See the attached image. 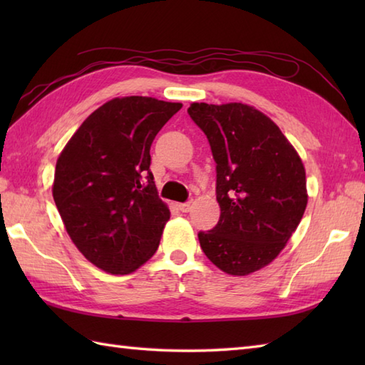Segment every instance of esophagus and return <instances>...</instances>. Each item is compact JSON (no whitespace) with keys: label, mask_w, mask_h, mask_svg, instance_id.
<instances>
[{"label":"esophagus","mask_w":365,"mask_h":365,"mask_svg":"<svg viewBox=\"0 0 365 365\" xmlns=\"http://www.w3.org/2000/svg\"><path fill=\"white\" fill-rule=\"evenodd\" d=\"M178 210L183 212V213H188L191 210V202H183V204H178Z\"/></svg>","instance_id":"esophagus-1"}]
</instances>
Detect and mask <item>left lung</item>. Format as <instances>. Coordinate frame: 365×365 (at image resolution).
<instances>
[{
  "mask_svg": "<svg viewBox=\"0 0 365 365\" xmlns=\"http://www.w3.org/2000/svg\"><path fill=\"white\" fill-rule=\"evenodd\" d=\"M216 163L221 215L199 232L204 254L224 273L246 276L273 262L304 215L306 170L268 115L243 103H191Z\"/></svg>",
  "mask_w": 365,
  "mask_h": 365,
  "instance_id": "left-lung-1",
  "label": "left lung"
}]
</instances>
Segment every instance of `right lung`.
I'll return each mask as SVG.
<instances>
[{"mask_svg": "<svg viewBox=\"0 0 365 365\" xmlns=\"http://www.w3.org/2000/svg\"><path fill=\"white\" fill-rule=\"evenodd\" d=\"M182 103L113 98L61 152L53 199L68 237L91 263L128 274L158 250L169 208L150 173V145Z\"/></svg>", "mask_w": 365, "mask_h": 365, "instance_id": "right-lung-1", "label": "right lung"}]
</instances>
